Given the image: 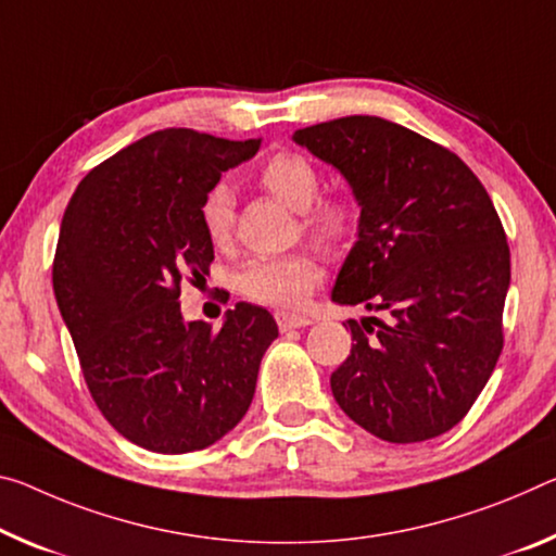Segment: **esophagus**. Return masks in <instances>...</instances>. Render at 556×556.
<instances>
[{"label":"esophagus","mask_w":556,"mask_h":556,"mask_svg":"<svg viewBox=\"0 0 556 556\" xmlns=\"http://www.w3.org/2000/svg\"><path fill=\"white\" fill-rule=\"evenodd\" d=\"M277 324L281 331H292V329H302V326H309L312 319L309 316H302L294 312H277Z\"/></svg>","instance_id":"esophagus-1"}]
</instances>
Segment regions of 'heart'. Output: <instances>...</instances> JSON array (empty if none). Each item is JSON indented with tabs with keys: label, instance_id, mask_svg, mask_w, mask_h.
Returning a JSON list of instances; mask_svg holds the SVG:
<instances>
[{
	"label": "heart",
	"instance_id": "obj_1",
	"mask_svg": "<svg viewBox=\"0 0 556 556\" xmlns=\"http://www.w3.org/2000/svg\"><path fill=\"white\" fill-rule=\"evenodd\" d=\"M260 180L271 195L306 213L304 225L326 244H341L356 232V210L349 200H324L316 205L321 192V175L306 157L296 153H277L264 163ZM202 225L213 244L225 247L235 227L232 192L219 185L202 202ZM321 264L312 252H292L281 257H260L247 262L240 271V289L260 304L299 306L306 302L321 281Z\"/></svg>",
	"mask_w": 556,
	"mask_h": 556
}]
</instances>
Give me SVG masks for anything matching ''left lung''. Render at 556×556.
Wrapping results in <instances>:
<instances>
[{"mask_svg":"<svg viewBox=\"0 0 556 556\" xmlns=\"http://www.w3.org/2000/svg\"><path fill=\"white\" fill-rule=\"evenodd\" d=\"M292 138L343 175L361 207L331 302L374 316L349 319L354 343L331 374L333 399L389 443L447 433L502 351L509 247L488 190L447 148L378 116Z\"/></svg>","mask_w":556,"mask_h":556,"instance_id":"obj_1","label":"left lung"}]
</instances>
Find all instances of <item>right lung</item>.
<instances>
[{"label":"right lung","instance_id":"add662e5","mask_svg":"<svg viewBox=\"0 0 556 556\" xmlns=\"http://www.w3.org/2000/svg\"><path fill=\"white\" fill-rule=\"evenodd\" d=\"M257 151L260 140L155 130L93 167L61 219V319L105 420L146 451L182 455L230 433L279 337L262 306L235 304L213 331L178 302L182 277L215 260L202 202Z\"/></svg>","mask_w":556,"mask_h":556}]
</instances>
